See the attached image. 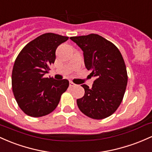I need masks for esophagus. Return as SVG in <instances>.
<instances>
[{
	"label": "esophagus",
	"instance_id": "obj_1",
	"mask_svg": "<svg viewBox=\"0 0 152 152\" xmlns=\"http://www.w3.org/2000/svg\"><path fill=\"white\" fill-rule=\"evenodd\" d=\"M69 86L72 88V87H75V86H77V85L75 84V83H73V82L70 81V82H69Z\"/></svg>",
	"mask_w": 152,
	"mask_h": 152
}]
</instances>
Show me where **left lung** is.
Returning a JSON list of instances; mask_svg holds the SVG:
<instances>
[{"mask_svg": "<svg viewBox=\"0 0 152 152\" xmlns=\"http://www.w3.org/2000/svg\"><path fill=\"white\" fill-rule=\"evenodd\" d=\"M83 51L84 62L90 75L95 77L91 88L86 85L83 98L77 100L80 111L100 120L110 116L121 103L128 75L124 58L110 41L95 34L69 38Z\"/></svg>", "mask_w": 152, "mask_h": 152, "instance_id": "1", "label": "left lung"}]
</instances>
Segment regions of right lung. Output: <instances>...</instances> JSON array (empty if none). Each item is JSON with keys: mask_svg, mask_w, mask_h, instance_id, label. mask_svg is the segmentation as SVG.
<instances>
[{"mask_svg": "<svg viewBox=\"0 0 152 152\" xmlns=\"http://www.w3.org/2000/svg\"><path fill=\"white\" fill-rule=\"evenodd\" d=\"M68 39L44 34L27 44L17 56L12 71V90L18 106L26 115L37 118L52 113L69 87L67 80L44 76L55 61L57 47Z\"/></svg>", "mask_w": 152, "mask_h": 152, "instance_id": "right-lung-1", "label": "right lung"}]
</instances>
